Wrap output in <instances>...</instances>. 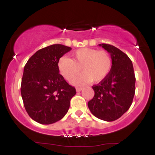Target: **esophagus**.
Here are the masks:
<instances>
[{"label": "esophagus", "mask_w": 155, "mask_h": 155, "mask_svg": "<svg viewBox=\"0 0 155 155\" xmlns=\"http://www.w3.org/2000/svg\"><path fill=\"white\" fill-rule=\"evenodd\" d=\"M76 92H81L82 90V87H76Z\"/></svg>", "instance_id": "34e87169"}]
</instances>
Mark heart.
Instances as JSON below:
<instances>
[{"label":"heart","instance_id":"obj_1","mask_svg":"<svg viewBox=\"0 0 155 155\" xmlns=\"http://www.w3.org/2000/svg\"><path fill=\"white\" fill-rule=\"evenodd\" d=\"M111 67L112 59L109 53L92 48H80L72 53L71 59L63 56L58 63L60 74L68 81H72L81 69L83 74L73 81L75 85L90 81L100 82L108 75Z\"/></svg>","mask_w":155,"mask_h":155}]
</instances>
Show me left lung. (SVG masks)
Segmentation results:
<instances>
[{"label":"left lung","mask_w":155,"mask_h":155,"mask_svg":"<svg viewBox=\"0 0 155 155\" xmlns=\"http://www.w3.org/2000/svg\"><path fill=\"white\" fill-rule=\"evenodd\" d=\"M99 46L111 55L112 67L103 81L92 86L95 95L88 102V107L97 118L112 122L130 107L136 90V77L132 61L127 54L110 44Z\"/></svg>","instance_id":"8db88e82"}]
</instances>
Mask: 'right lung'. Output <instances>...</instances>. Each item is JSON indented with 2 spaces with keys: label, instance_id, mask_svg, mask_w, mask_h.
Here are the masks:
<instances>
[{
  "label": "right lung",
  "instance_id": "right-lung-1",
  "mask_svg": "<svg viewBox=\"0 0 155 155\" xmlns=\"http://www.w3.org/2000/svg\"><path fill=\"white\" fill-rule=\"evenodd\" d=\"M71 48L53 44L37 51L24 68L21 95L28 115L42 124L63 119L76 89L59 74L58 60Z\"/></svg>",
  "mask_w": 155,
  "mask_h": 155
}]
</instances>
